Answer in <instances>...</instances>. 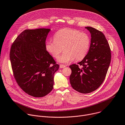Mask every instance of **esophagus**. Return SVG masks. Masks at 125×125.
Returning a JSON list of instances; mask_svg holds the SVG:
<instances>
[{"instance_id":"obj_1","label":"esophagus","mask_w":125,"mask_h":125,"mask_svg":"<svg viewBox=\"0 0 125 125\" xmlns=\"http://www.w3.org/2000/svg\"><path fill=\"white\" fill-rule=\"evenodd\" d=\"M66 66L65 65H64V64H60V67L61 68H64Z\"/></svg>"}]
</instances>
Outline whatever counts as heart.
Returning <instances> with one entry per match:
<instances>
[{
    "label": "heart",
    "mask_w": 125,
    "mask_h": 125,
    "mask_svg": "<svg viewBox=\"0 0 125 125\" xmlns=\"http://www.w3.org/2000/svg\"><path fill=\"white\" fill-rule=\"evenodd\" d=\"M54 40L50 39L46 43L47 51L54 58H57L62 51L64 52L59 57V62L67 63L73 61L83 60L87 55L90 47L91 39L85 32L71 29L64 28L58 31L54 36Z\"/></svg>",
    "instance_id": "obj_1"
}]
</instances>
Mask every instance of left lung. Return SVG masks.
<instances>
[{
  "label": "left lung",
  "instance_id": "8db88e82",
  "mask_svg": "<svg viewBox=\"0 0 125 125\" xmlns=\"http://www.w3.org/2000/svg\"><path fill=\"white\" fill-rule=\"evenodd\" d=\"M87 29L91 34L89 51L83 60L69 66L71 69L70 83L77 92L88 94L100 86L104 82L111 62V50L104 34L92 27ZM82 66L79 67V65Z\"/></svg>",
  "mask_w": 125,
  "mask_h": 125
}]
</instances>
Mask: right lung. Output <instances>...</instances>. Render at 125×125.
I'll list each match as a JSON object with an SVG mask.
<instances>
[{
    "mask_svg": "<svg viewBox=\"0 0 125 125\" xmlns=\"http://www.w3.org/2000/svg\"><path fill=\"white\" fill-rule=\"evenodd\" d=\"M50 29L26 30L12 44L10 59L14 77L28 94L44 96L53 89L54 75L59 68L46 50V39Z\"/></svg>",
    "mask_w": 125,
    "mask_h": 125,
    "instance_id": "add662e5",
    "label": "right lung"
}]
</instances>
